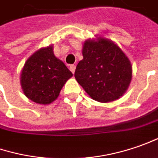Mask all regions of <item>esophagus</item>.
I'll return each mask as SVG.
<instances>
[{"label": "esophagus", "mask_w": 158, "mask_h": 158, "mask_svg": "<svg viewBox=\"0 0 158 158\" xmlns=\"http://www.w3.org/2000/svg\"><path fill=\"white\" fill-rule=\"evenodd\" d=\"M75 69H76V65H74V64H71V65H70V70H71V72H72L73 73H74Z\"/></svg>", "instance_id": "esophagus-1"}]
</instances>
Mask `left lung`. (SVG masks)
Returning <instances> with one entry per match:
<instances>
[{
	"label": "left lung",
	"instance_id": "obj_1",
	"mask_svg": "<svg viewBox=\"0 0 158 158\" xmlns=\"http://www.w3.org/2000/svg\"><path fill=\"white\" fill-rule=\"evenodd\" d=\"M82 54L74 76L87 94L99 102H110L123 96L132 78L131 64L123 51L101 37L85 42Z\"/></svg>",
	"mask_w": 158,
	"mask_h": 158
}]
</instances>
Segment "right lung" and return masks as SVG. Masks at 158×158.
<instances>
[{
  "label": "right lung",
  "instance_id": "add662e5",
  "mask_svg": "<svg viewBox=\"0 0 158 158\" xmlns=\"http://www.w3.org/2000/svg\"><path fill=\"white\" fill-rule=\"evenodd\" d=\"M72 76L65 64L54 56L52 46H49L35 52L25 62L21 85L30 100L45 105L57 99Z\"/></svg>",
  "mask_w": 158,
  "mask_h": 158
}]
</instances>
